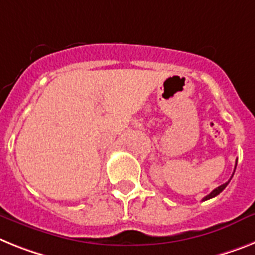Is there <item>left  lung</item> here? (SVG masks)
I'll use <instances>...</instances> for the list:
<instances>
[{
    "label": "left lung",
    "instance_id": "8db88e82",
    "mask_svg": "<svg viewBox=\"0 0 255 255\" xmlns=\"http://www.w3.org/2000/svg\"><path fill=\"white\" fill-rule=\"evenodd\" d=\"M237 164V163H236ZM235 168H236V166H235ZM233 176V175H232ZM228 183H230V180L227 181V183H224V184H222V185H220V187H218V188H215V189L213 190V192H211L210 194H207L206 197H205L204 198V201H206V200H210V198H213V197H215V196H218V194L220 193V192H222V190L224 189V188L227 187V185H228Z\"/></svg>",
    "mask_w": 255,
    "mask_h": 255
}]
</instances>
